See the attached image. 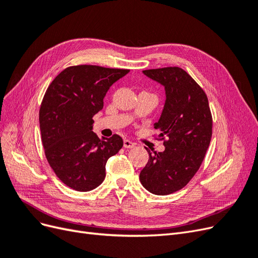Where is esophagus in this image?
<instances>
[{
	"instance_id": "34e87169",
	"label": "esophagus",
	"mask_w": 258,
	"mask_h": 258,
	"mask_svg": "<svg viewBox=\"0 0 258 258\" xmlns=\"http://www.w3.org/2000/svg\"><path fill=\"white\" fill-rule=\"evenodd\" d=\"M136 145L137 144L135 142L130 141V140H124L123 141V147H126V148H134Z\"/></svg>"
}]
</instances>
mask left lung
<instances>
[{
  "label": "left lung",
  "instance_id": "left-lung-1",
  "mask_svg": "<svg viewBox=\"0 0 258 258\" xmlns=\"http://www.w3.org/2000/svg\"><path fill=\"white\" fill-rule=\"evenodd\" d=\"M165 87L166 101L154 126L167 137L165 151L151 153L140 173L145 189L154 195L177 191L196 174L212 137V116L205 91L183 69L169 67L143 71Z\"/></svg>",
  "mask_w": 258,
  "mask_h": 258
}]
</instances>
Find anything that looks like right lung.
Here are the masks:
<instances>
[{"instance_id":"obj_1","label":"right lung","mask_w":258,"mask_h":258,"mask_svg":"<svg viewBox=\"0 0 258 258\" xmlns=\"http://www.w3.org/2000/svg\"><path fill=\"white\" fill-rule=\"evenodd\" d=\"M128 73L98 66L69 67L45 92L40 129L46 158L60 181L77 191L102 183L107 159L122 147L118 135L99 139L92 118L103 108L111 86Z\"/></svg>"}]
</instances>
